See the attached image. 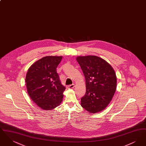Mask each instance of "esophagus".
<instances>
[{
  "mask_svg": "<svg viewBox=\"0 0 146 146\" xmlns=\"http://www.w3.org/2000/svg\"><path fill=\"white\" fill-rule=\"evenodd\" d=\"M74 86H75L74 84H71V85L67 86V88L68 89H73L74 87Z\"/></svg>",
  "mask_w": 146,
  "mask_h": 146,
  "instance_id": "obj_1",
  "label": "esophagus"
}]
</instances>
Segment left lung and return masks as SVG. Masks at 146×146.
Returning a JSON list of instances; mask_svg holds the SVG:
<instances>
[{"label":"left lung","mask_w":146,"mask_h":146,"mask_svg":"<svg viewBox=\"0 0 146 146\" xmlns=\"http://www.w3.org/2000/svg\"><path fill=\"white\" fill-rule=\"evenodd\" d=\"M76 61L86 81V93L81 98L82 107L91 113L104 110L116 90L115 71L107 61L96 56H78Z\"/></svg>","instance_id":"8db88e82"}]
</instances>
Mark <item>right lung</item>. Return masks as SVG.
<instances>
[{"instance_id":"add662e5","label":"right lung","mask_w":146,"mask_h":146,"mask_svg":"<svg viewBox=\"0 0 146 146\" xmlns=\"http://www.w3.org/2000/svg\"><path fill=\"white\" fill-rule=\"evenodd\" d=\"M62 56L42 57L28 69L26 83L28 95L40 108L51 110L62 101L66 88L61 84L56 68Z\"/></svg>"}]
</instances>
